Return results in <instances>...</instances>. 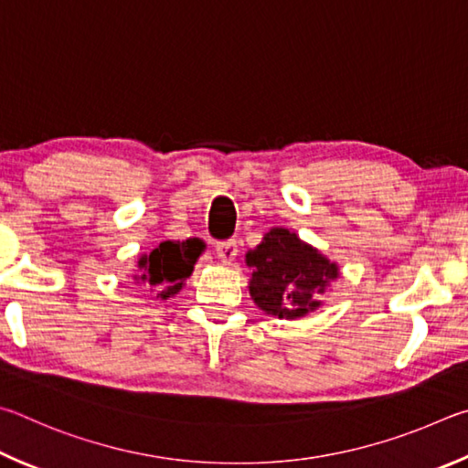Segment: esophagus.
Segmentation results:
<instances>
[{"label": "esophagus", "instance_id": "esophagus-1", "mask_svg": "<svg viewBox=\"0 0 468 468\" xmlns=\"http://www.w3.org/2000/svg\"><path fill=\"white\" fill-rule=\"evenodd\" d=\"M218 257L224 261V263H229V261H234V257L239 255V242L236 240H224V242H218Z\"/></svg>", "mask_w": 468, "mask_h": 468}]
</instances>
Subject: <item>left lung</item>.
<instances>
[{
	"label": "left lung",
	"instance_id": "obj_1",
	"mask_svg": "<svg viewBox=\"0 0 468 468\" xmlns=\"http://www.w3.org/2000/svg\"><path fill=\"white\" fill-rule=\"evenodd\" d=\"M247 265L252 269L255 304L280 318L313 313L321 306L318 293L339 275L337 265L283 228H273L255 250L247 252Z\"/></svg>",
	"mask_w": 468,
	"mask_h": 468
}]
</instances>
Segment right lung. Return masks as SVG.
Wrapping results in <instances>:
<instances>
[{
    "label": "right lung",
    "mask_w": 468,
    "mask_h": 468,
    "mask_svg": "<svg viewBox=\"0 0 468 468\" xmlns=\"http://www.w3.org/2000/svg\"><path fill=\"white\" fill-rule=\"evenodd\" d=\"M201 250L203 242L197 239L185 242H160L158 249L139 259V271L142 273L135 275V280L144 288L158 292V298H172L183 290V283L193 273V265Z\"/></svg>",
    "instance_id": "obj_1"
}]
</instances>
